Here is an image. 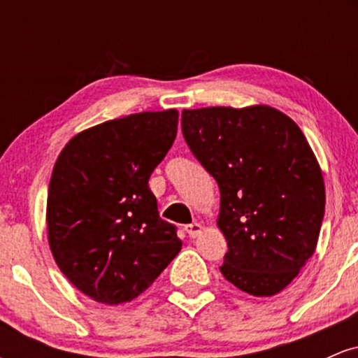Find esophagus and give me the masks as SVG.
<instances>
[{
  "mask_svg": "<svg viewBox=\"0 0 358 358\" xmlns=\"http://www.w3.org/2000/svg\"><path fill=\"white\" fill-rule=\"evenodd\" d=\"M202 224H199V222H193V224H188L185 225V231H187V234L190 237H196L202 234Z\"/></svg>",
  "mask_w": 358,
  "mask_h": 358,
  "instance_id": "esophagus-1",
  "label": "esophagus"
}]
</instances>
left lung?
Instances as JSON below:
<instances>
[{
	"mask_svg": "<svg viewBox=\"0 0 358 358\" xmlns=\"http://www.w3.org/2000/svg\"><path fill=\"white\" fill-rule=\"evenodd\" d=\"M182 131L220 188V273L252 296L281 293L315 254L324 213L322 168L303 131L264 104L183 109Z\"/></svg>",
	"mask_w": 358,
	"mask_h": 358,
	"instance_id": "obj_1",
	"label": "left lung"
}]
</instances>
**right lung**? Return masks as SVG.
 <instances>
[{
    "mask_svg": "<svg viewBox=\"0 0 358 358\" xmlns=\"http://www.w3.org/2000/svg\"><path fill=\"white\" fill-rule=\"evenodd\" d=\"M176 127V109L129 114L80 131L57 158L48 245L65 278L94 301H133L182 249L148 187Z\"/></svg>",
    "mask_w": 358,
    "mask_h": 358,
    "instance_id": "right-lung-1",
    "label": "right lung"
}]
</instances>
